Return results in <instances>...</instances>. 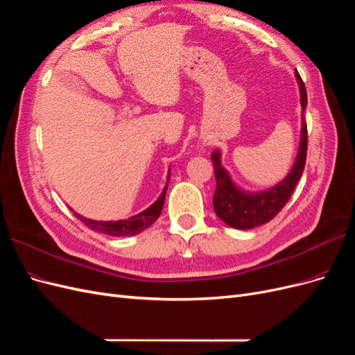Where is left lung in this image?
Returning a JSON list of instances; mask_svg holds the SVG:
<instances>
[{
  "instance_id": "8db88e82",
  "label": "left lung",
  "mask_w": 355,
  "mask_h": 355,
  "mask_svg": "<svg viewBox=\"0 0 355 355\" xmlns=\"http://www.w3.org/2000/svg\"><path fill=\"white\" fill-rule=\"evenodd\" d=\"M296 81H298L301 91V107H302V128H301V143L298 148V156L291 169V173L284 177L283 181L274 187L249 193L234 184L230 174L221 165L220 150H214L211 159L214 162V173L216 178V189L214 194V209L218 218L227 225L237 230H249L258 225L271 221L276 216L288 200L291 199L295 190L296 182L300 181L306 159V122L304 112L306 107V89L300 73L296 72Z\"/></svg>"
}]
</instances>
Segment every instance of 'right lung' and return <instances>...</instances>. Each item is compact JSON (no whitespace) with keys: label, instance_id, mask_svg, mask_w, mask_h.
<instances>
[{"label":"right lung","instance_id":"add662e5","mask_svg":"<svg viewBox=\"0 0 355 355\" xmlns=\"http://www.w3.org/2000/svg\"><path fill=\"white\" fill-rule=\"evenodd\" d=\"M169 174L171 173H168V182H169ZM168 182H166V186H165L162 194L157 198V200L153 205H150V207H148L146 211L137 214L134 216H130V218H127V220L96 221V220L85 218V216L79 215L76 212H75V216H76V218L81 220L88 228H91V230H96L98 233H105V234L116 236V237L139 234L143 230H146V228L150 227L159 218V215H161L162 208H164L165 196H166Z\"/></svg>","mask_w":355,"mask_h":355}]
</instances>
